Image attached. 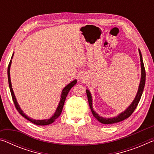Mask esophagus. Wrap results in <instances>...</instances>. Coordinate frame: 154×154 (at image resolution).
<instances>
[{
	"label": "esophagus",
	"mask_w": 154,
	"mask_h": 154,
	"mask_svg": "<svg viewBox=\"0 0 154 154\" xmlns=\"http://www.w3.org/2000/svg\"><path fill=\"white\" fill-rule=\"evenodd\" d=\"M81 78H82V79H83V78H84V77H83V75H82V77H81Z\"/></svg>",
	"instance_id": "obj_1"
}]
</instances>
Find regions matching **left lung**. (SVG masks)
I'll list each match as a JSON object with an SVG mask.
<instances>
[{
	"instance_id": "8db88e82",
	"label": "left lung",
	"mask_w": 154,
	"mask_h": 154,
	"mask_svg": "<svg viewBox=\"0 0 154 154\" xmlns=\"http://www.w3.org/2000/svg\"><path fill=\"white\" fill-rule=\"evenodd\" d=\"M139 56H140V68H141V77H140V83L139 85V88H138V91L137 93V95L135 96L134 99L132 101V103L128 106V107L126 108V109L123 112L119 113L118 116L116 117H113V118H104V117L100 116V115H98L96 112L93 109V106H92V96L89 90H86V94L88 96V103H89V105L91 109V111L93 114V116H94V118L97 119L98 122H100V123L104 124H115L118 123V122H122L124 120V119H127L128 118L131 116L132 113H133L135 109L137 108V106L139 104L140 99L141 98L142 94L143 92V90H144L145 84V70L144 67V64H143V58L141 55V52H140V49H139Z\"/></svg>"
}]
</instances>
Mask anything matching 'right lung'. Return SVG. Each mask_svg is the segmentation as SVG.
I'll use <instances>...</instances> for the list:
<instances>
[{
  "label": "right lung",
  "instance_id": "add662e5",
  "mask_svg": "<svg viewBox=\"0 0 154 154\" xmlns=\"http://www.w3.org/2000/svg\"><path fill=\"white\" fill-rule=\"evenodd\" d=\"M14 53L13 54L11 59L13 58V56H14ZM11 60H10V62L8 66V69H7V75H8V81H9V88H10V91H11V96L13 98V100H14V103L15 104V108L17 109V110L18 112L22 115V116L25 118L26 119H28V121H30L32 122V123L35 124L36 125H39V126H45V125H49L50 124H52L53 122L56 120V119L58 118L60 116V115L61 114L62 109H63V106L65 102V100H66V98L69 94V91L71 90V88L74 86V85L76 84L77 81V79H75L71 82L70 83H69L67 85H66L64 88V89L62 90V93H61V96H60V102L58 106H57V109L55 111V113H54L53 116H52L49 119H34L32 118H30V117H28L26 115L24 111H23L21 108L20 107L19 104H18L17 99L15 98V96L14 94V90H13L12 88V85H11V77H10V68H11Z\"/></svg>",
  "mask_w": 154,
  "mask_h": 154
}]
</instances>
